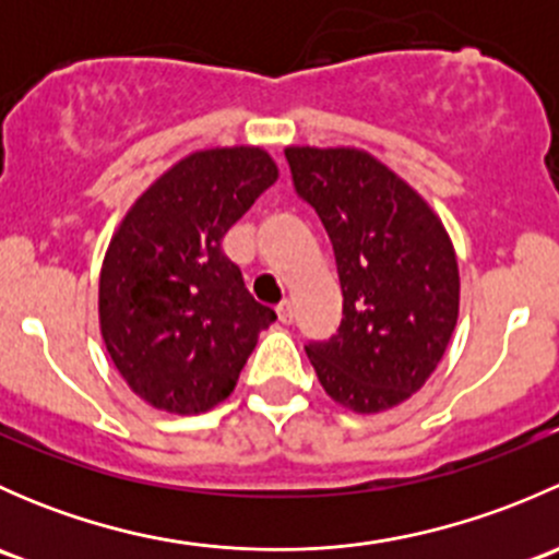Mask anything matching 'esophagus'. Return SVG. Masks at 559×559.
<instances>
[{
    "mask_svg": "<svg viewBox=\"0 0 559 559\" xmlns=\"http://www.w3.org/2000/svg\"><path fill=\"white\" fill-rule=\"evenodd\" d=\"M275 311H278V319L284 321V324H289V321L295 319V306H292V300H281Z\"/></svg>",
    "mask_w": 559,
    "mask_h": 559,
    "instance_id": "34e87169",
    "label": "esophagus"
}]
</instances>
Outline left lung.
Returning <instances> with one entry per match:
<instances>
[{"instance_id": "left-lung-1", "label": "left lung", "mask_w": 559, "mask_h": 559, "mask_svg": "<svg viewBox=\"0 0 559 559\" xmlns=\"http://www.w3.org/2000/svg\"><path fill=\"white\" fill-rule=\"evenodd\" d=\"M295 189L332 240L337 335L306 346L319 384L354 414L405 403L436 373L460 316V267L425 197L362 148L289 145Z\"/></svg>"}]
</instances>
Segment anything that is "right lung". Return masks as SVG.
<instances>
[{
  "instance_id": "right-lung-1",
  "label": "right lung",
  "mask_w": 559,
  "mask_h": 559,
  "mask_svg": "<svg viewBox=\"0 0 559 559\" xmlns=\"http://www.w3.org/2000/svg\"><path fill=\"white\" fill-rule=\"evenodd\" d=\"M278 180L257 145L183 156L134 200L99 273V330L138 397L167 414L233 394L259 332L275 321L222 251L227 229Z\"/></svg>"
}]
</instances>
